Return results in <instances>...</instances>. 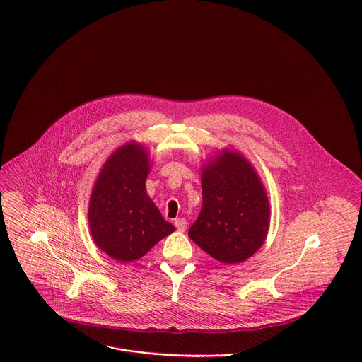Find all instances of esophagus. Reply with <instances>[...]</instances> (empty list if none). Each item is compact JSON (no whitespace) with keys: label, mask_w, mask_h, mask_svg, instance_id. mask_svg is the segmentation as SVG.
<instances>
[{"label":"esophagus","mask_w":362,"mask_h":362,"mask_svg":"<svg viewBox=\"0 0 362 362\" xmlns=\"http://www.w3.org/2000/svg\"><path fill=\"white\" fill-rule=\"evenodd\" d=\"M187 220L185 218H177L175 221H174V226H175V228L178 230V231H185L187 230Z\"/></svg>","instance_id":"34e87169"}]
</instances>
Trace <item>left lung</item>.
Listing matches in <instances>:
<instances>
[{
  "label": "left lung",
  "instance_id": "obj_1",
  "mask_svg": "<svg viewBox=\"0 0 362 362\" xmlns=\"http://www.w3.org/2000/svg\"><path fill=\"white\" fill-rule=\"evenodd\" d=\"M202 199L191 240L226 264L252 257L267 234L269 201L251 164L231 152L218 156L202 173Z\"/></svg>",
  "mask_w": 362,
  "mask_h": 362
}]
</instances>
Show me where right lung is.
Returning <instances> with one entry per match:
<instances>
[{
  "label": "right lung",
  "mask_w": 362,
  "mask_h": 362,
  "mask_svg": "<svg viewBox=\"0 0 362 362\" xmlns=\"http://www.w3.org/2000/svg\"><path fill=\"white\" fill-rule=\"evenodd\" d=\"M148 153L131 144L104 163L90 197L89 224L95 243L111 258L132 262L175 228L146 194Z\"/></svg>",
  "instance_id": "obj_1"
}]
</instances>
